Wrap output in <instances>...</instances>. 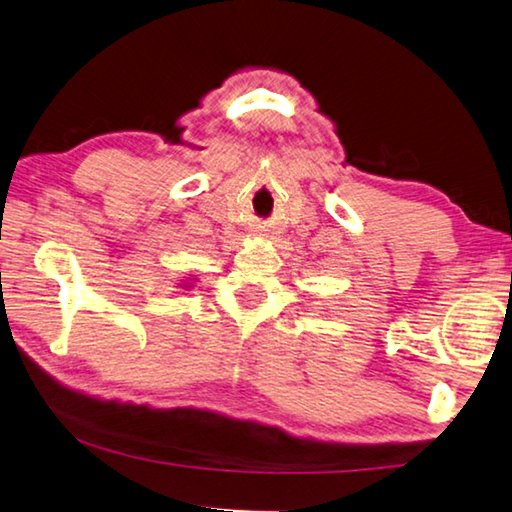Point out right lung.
Here are the masks:
<instances>
[{
    "label": "right lung",
    "mask_w": 512,
    "mask_h": 512,
    "mask_svg": "<svg viewBox=\"0 0 512 512\" xmlns=\"http://www.w3.org/2000/svg\"><path fill=\"white\" fill-rule=\"evenodd\" d=\"M183 286H188V284H183Z\"/></svg>",
    "instance_id": "right-lung-1"
}]
</instances>
